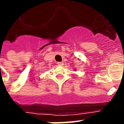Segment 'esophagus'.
<instances>
[{
	"label": "esophagus",
	"instance_id": "1",
	"mask_svg": "<svg viewBox=\"0 0 124 124\" xmlns=\"http://www.w3.org/2000/svg\"><path fill=\"white\" fill-rule=\"evenodd\" d=\"M57 64H58V66H63V65H64V63H63V62H58Z\"/></svg>",
	"mask_w": 124,
	"mask_h": 124
}]
</instances>
